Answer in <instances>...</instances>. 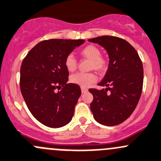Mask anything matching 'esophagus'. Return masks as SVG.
Segmentation results:
<instances>
[{"mask_svg":"<svg viewBox=\"0 0 161 161\" xmlns=\"http://www.w3.org/2000/svg\"><path fill=\"white\" fill-rule=\"evenodd\" d=\"M88 91L87 88L86 87H81V92L82 93H86Z\"/></svg>","mask_w":161,"mask_h":161,"instance_id":"1","label":"esophagus"}]
</instances>
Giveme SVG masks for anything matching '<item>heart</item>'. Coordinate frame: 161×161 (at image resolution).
<instances>
[{"label": "heart", "instance_id": "1", "mask_svg": "<svg viewBox=\"0 0 161 161\" xmlns=\"http://www.w3.org/2000/svg\"><path fill=\"white\" fill-rule=\"evenodd\" d=\"M79 53L82 58L90 60V70H95L99 73H103L108 69V59L101 54V49L94 44H88L81 48ZM64 66L67 71H75L77 67V61L73 54H68L64 59ZM72 84L80 87H86L97 80L94 73H77L70 77Z\"/></svg>", "mask_w": 161, "mask_h": 161}]
</instances>
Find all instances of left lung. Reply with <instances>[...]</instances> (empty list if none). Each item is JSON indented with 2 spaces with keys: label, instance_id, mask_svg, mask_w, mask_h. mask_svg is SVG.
Wrapping results in <instances>:
<instances>
[{
  "label": "left lung",
  "instance_id": "obj_1",
  "mask_svg": "<svg viewBox=\"0 0 161 161\" xmlns=\"http://www.w3.org/2000/svg\"><path fill=\"white\" fill-rule=\"evenodd\" d=\"M88 41L104 47L110 58L108 71L98 84L107 87L106 89H89L94 96L91 112L100 124L117 125L132 114L141 98L143 82L142 61L134 47L120 37L105 35Z\"/></svg>",
  "mask_w": 161,
  "mask_h": 161
}]
</instances>
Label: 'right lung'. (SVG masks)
Segmentation results:
<instances>
[{
	"label": "right lung",
	"mask_w": 161,
	"mask_h": 161,
	"mask_svg": "<svg viewBox=\"0 0 161 161\" xmlns=\"http://www.w3.org/2000/svg\"><path fill=\"white\" fill-rule=\"evenodd\" d=\"M84 43L81 39L45 40L36 44L22 61V96L31 114L47 127H61L73 117L81 91L78 85L67 83L69 72L64 59Z\"/></svg>",
	"instance_id": "right-lung-1"
}]
</instances>
